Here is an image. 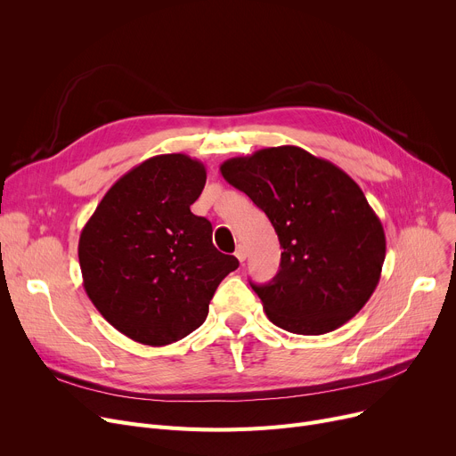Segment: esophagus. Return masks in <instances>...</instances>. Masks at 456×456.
<instances>
[{
	"label": "esophagus",
	"mask_w": 456,
	"mask_h": 456,
	"mask_svg": "<svg viewBox=\"0 0 456 456\" xmlns=\"http://www.w3.org/2000/svg\"><path fill=\"white\" fill-rule=\"evenodd\" d=\"M234 255H236V258H238V260H240V262H244V260L248 258V248H246V246H238V248H236V253H234Z\"/></svg>",
	"instance_id": "esophagus-1"
}]
</instances>
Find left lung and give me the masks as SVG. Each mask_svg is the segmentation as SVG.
Returning <instances> with one entry per match:
<instances>
[{"instance_id": "8db88e82", "label": "left lung", "mask_w": 456, "mask_h": 456, "mask_svg": "<svg viewBox=\"0 0 456 456\" xmlns=\"http://www.w3.org/2000/svg\"><path fill=\"white\" fill-rule=\"evenodd\" d=\"M270 218L282 248L270 284H251L277 327L325 334L375 292L387 236L364 191L332 162L297 146L258 150L220 166Z\"/></svg>"}]
</instances>
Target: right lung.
<instances>
[{"label":"right lung","mask_w":456,"mask_h":456,"mask_svg":"<svg viewBox=\"0 0 456 456\" xmlns=\"http://www.w3.org/2000/svg\"><path fill=\"white\" fill-rule=\"evenodd\" d=\"M205 164L183 153L140 162L110 188L79 236L85 292L127 338L162 347L196 330L232 255L212 246V225L190 212Z\"/></svg>","instance_id":"1"}]
</instances>
